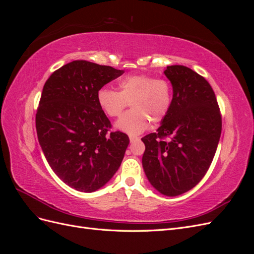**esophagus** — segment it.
<instances>
[{
  "label": "esophagus",
  "mask_w": 254,
  "mask_h": 254,
  "mask_svg": "<svg viewBox=\"0 0 254 254\" xmlns=\"http://www.w3.org/2000/svg\"><path fill=\"white\" fill-rule=\"evenodd\" d=\"M129 140H130V142H134V141L140 140V137L135 136V135H129Z\"/></svg>",
  "instance_id": "34e87169"
}]
</instances>
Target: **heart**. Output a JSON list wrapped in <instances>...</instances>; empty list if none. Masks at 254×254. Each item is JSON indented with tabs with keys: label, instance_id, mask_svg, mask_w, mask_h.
<instances>
[{
	"label": "heart",
	"instance_id": "b5f03b06",
	"mask_svg": "<svg viewBox=\"0 0 254 254\" xmlns=\"http://www.w3.org/2000/svg\"><path fill=\"white\" fill-rule=\"evenodd\" d=\"M120 91L101 88L96 97L103 112L110 118H119L129 103L132 109L118 121L117 128L129 134H139L148 127L149 122L162 121L170 111L173 91L164 78L149 75H129L119 82Z\"/></svg>",
	"mask_w": 254,
	"mask_h": 254
}]
</instances>
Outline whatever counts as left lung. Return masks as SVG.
I'll list each match as a JSON object with an SVG mask.
<instances>
[{
	"mask_svg": "<svg viewBox=\"0 0 254 254\" xmlns=\"http://www.w3.org/2000/svg\"><path fill=\"white\" fill-rule=\"evenodd\" d=\"M173 86L171 109L157 132L142 137L144 172L165 196H178L200 182L221 133V114L211 84L184 65L164 71Z\"/></svg>",
	"mask_w": 254,
	"mask_h": 254,
	"instance_id": "1",
	"label": "left lung"
}]
</instances>
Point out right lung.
I'll return each instance as SVG.
<instances>
[{"label": "right lung", "mask_w": 254, "mask_h": 254, "mask_svg": "<svg viewBox=\"0 0 254 254\" xmlns=\"http://www.w3.org/2000/svg\"><path fill=\"white\" fill-rule=\"evenodd\" d=\"M123 71L75 60L44 83L36 113V129L52 170L68 187L91 193L117 173L129 144L126 133H108L111 123L96 94Z\"/></svg>", "instance_id": "right-lung-1"}]
</instances>
